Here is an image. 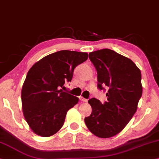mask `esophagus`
<instances>
[{
	"label": "esophagus",
	"instance_id": "34e87169",
	"mask_svg": "<svg viewBox=\"0 0 159 159\" xmlns=\"http://www.w3.org/2000/svg\"><path fill=\"white\" fill-rule=\"evenodd\" d=\"M80 100H81V101H82V102H87V99L84 98L83 97H82V96H80Z\"/></svg>",
	"mask_w": 159,
	"mask_h": 159
}]
</instances>
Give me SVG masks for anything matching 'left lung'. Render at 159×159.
Segmentation results:
<instances>
[{
	"label": "left lung",
	"instance_id": "obj_1",
	"mask_svg": "<svg viewBox=\"0 0 159 159\" xmlns=\"http://www.w3.org/2000/svg\"><path fill=\"white\" fill-rule=\"evenodd\" d=\"M98 72V87H107V102L88 100L92 113L84 118L89 131L102 139L121 132L134 116L141 98V73L135 64L113 50L104 49L89 54Z\"/></svg>",
	"mask_w": 159,
	"mask_h": 159
}]
</instances>
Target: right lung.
<instances>
[{
  "label": "right lung",
  "instance_id": "1",
  "mask_svg": "<svg viewBox=\"0 0 159 159\" xmlns=\"http://www.w3.org/2000/svg\"><path fill=\"white\" fill-rule=\"evenodd\" d=\"M88 58L86 52L61 50L49 54L31 66L21 89L24 118L35 134L54 135L62 127L66 112L79 98L63 92L75 68Z\"/></svg>",
  "mask_w": 159,
  "mask_h": 159
}]
</instances>
